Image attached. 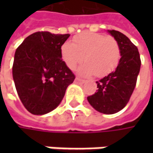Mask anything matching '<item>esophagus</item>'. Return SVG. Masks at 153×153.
Masks as SVG:
<instances>
[{"mask_svg":"<svg viewBox=\"0 0 153 153\" xmlns=\"http://www.w3.org/2000/svg\"><path fill=\"white\" fill-rule=\"evenodd\" d=\"M76 82H85L84 80L80 78V77H76Z\"/></svg>","mask_w":153,"mask_h":153,"instance_id":"esophagus-1","label":"esophagus"}]
</instances>
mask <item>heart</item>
Listing matches in <instances>:
<instances>
[{
	"mask_svg": "<svg viewBox=\"0 0 153 153\" xmlns=\"http://www.w3.org/2000/svg\"><path fill=\"white\" fill-rule=\"evenodd\" d=\"M62 58L67 66L75 69L84 60L87 62L80 68L84 75L94 74L104 76L113 71L120 60V47L112 36L104 34L84 32L74 38L71 42L64 43L61 48Z\"/></svg>",
	"mask_w": 153,
	"mask_h": 153,
	"instance_id": "obj_1",
	"label": "heart"
}]
</instances>
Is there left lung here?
<instances>
[{
    "label": "left lung",
    "instance_id": "left-lung-1",
    "mask_svg": "<svg viewBox=\"0 0 153 153\" xmlns=\"http://www.w3.org/2000/svg\"><path fill=\"white\" fill-rule=\"evenodd\" d=\"M120 47L121 58L115 71L96 82L97 90L88 97L96 111L104 114H114L125 107L136 85L140 69L138 48L125 35L109 30Z\"/></svg>",
    "mask_w": 153,
    "mask_h": 153
}]
</instances>
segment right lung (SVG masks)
<instances>
[{
  "label": "right lung",
  "instance_id": "right-lung-1",
  "mask_svg": "<svg viewBox=\"0 0 153 153\" xmlns=\"http://www.w3.org/2000/svg\"><path fill=\"white\" fill-rule=\"evenodd\" d=\"M69 36L38 31L16 49L13 77L21 102L32 114L54 110L76 77L62 59L61 47Z\"/></svg>",
  "mask_w": 153,
  "mask_h": 153
}]
</instances>
